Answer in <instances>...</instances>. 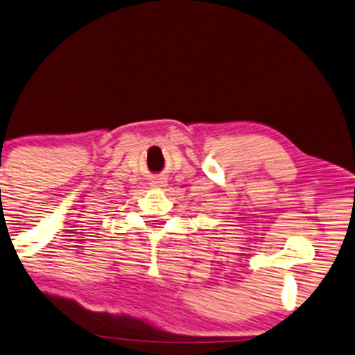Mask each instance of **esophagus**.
Returning a JSON list of instances; mask_svg holds the SVG:
<instances>
[{
    "label": "esophagus",
    "mask_w": 355,
    "mask_h": 355,
    "mask_svg": "<svg viewBox=\"0 0 355 355\" xmlns=\"http://www.w3.org/2000/svg\"><path fill=\"white\" fill-rule=\"evenodd\" d=\"M149 185L153 187V188H155V190H162V188L167 187V178L155 177V178H153V180H150Z\"/></svg>",
    "instance_id": "1"
}]
</instances>
